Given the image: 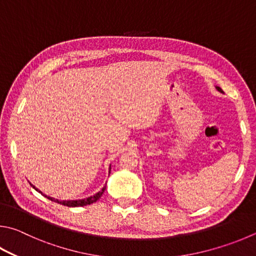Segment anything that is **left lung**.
<instances>
[{
    "label": "left lung",
    "instance_id": "8db88e82",
    "mask_svg": "<svg viewBox=\"0 0 256 256\" xmlns=\"http://www.w3.org/2000/svg\"><path fill=\"white\" fill-rule=\"evenodd\" d=\"M216 88H217V90H218V92H222V88H220V87H217V86H216Z\"/></svg>",
    "mask_w": 256,
    "mask_h": 256
}]
</instances>
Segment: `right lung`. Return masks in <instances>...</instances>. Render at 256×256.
<instances>
[{
    "instance_id": "obj_1",
    "label": "right lung",
    "mask_w": 256,
    "mask_h": 256,
    "mask_svg": "<svg viewBox=\"0 0 256 256\" xmlns=\"http://www.w3.org/2000/svg\"><path fill=\"white\" fill-rule=\"evenodd\" d=\"M108 174H110V166ZM30 184H31V187H34V188L36 190V192H39L41 194H44L42 192H40V190H39L38 188H36L32 184L31 182H30ZM105 189H106V187L104 186V187L102 188L100 192L95 194L94 196H90V197L85 198V199H78V200H58V199H54V198H52V197H49V196H47V194H44V196L47 197L48 199H50V200H52V202H56L60 204V205L68 206V207H80V206H86V205H90V204H92V202H96L98 200V199L100 198L102 194H104Z\"/></svg>"
}]
</instances>
